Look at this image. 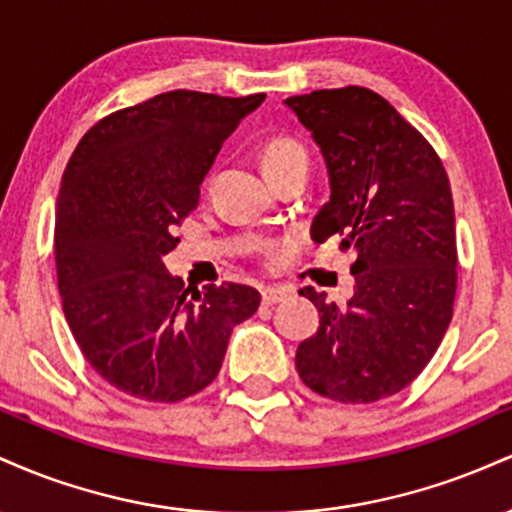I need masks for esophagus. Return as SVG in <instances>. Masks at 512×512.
Instances as JSON below:
<instances>
[{
	"mask_svg": "<svg viewBox=\"0 0 512 512\" xmlns=\"http://www.w3.org/2000/svg\"><path fill=\"white\" fill-rule=\"evenodd\" d=\"M286 298H289V291L276 289V286H269V289L262 291V303L264 305H276V303L286 301Z\"/></svg>",
	"mask_w": 512,
	"mask_h": 512,
	"instance_id": "esophagus-1",
	"label": "esophagus"
}]
</instances>
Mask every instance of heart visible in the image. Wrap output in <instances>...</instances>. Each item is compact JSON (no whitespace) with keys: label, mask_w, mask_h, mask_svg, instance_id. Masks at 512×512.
<instances>
[{"label":"heart","mask_w":512,"mask_h":512,"mask_svg":"<svg viewBox=\"0 0 512 512\" xmlns=\"http://www.w3.org/2000/svg\"><path fill=\"white\" fill-rule=\"evenodd\" d=\"M296 161H308V156H305L303 146L293 142V139H286V137L272 139V142L264 146L262 151V163H264V170H267V175L291 166V163Z\"/></svg>","instance_id":"heart-1"}]
</instances>
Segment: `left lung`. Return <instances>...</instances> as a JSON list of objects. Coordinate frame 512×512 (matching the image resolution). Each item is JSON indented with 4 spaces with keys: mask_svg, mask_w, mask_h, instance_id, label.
<instances>
[{
    "mask_svg": "<svg viewBox=\"0 0 512 512\" xmlns=\"http://www.w3.org/2000/svg\"><path fill=\"white\" fill-rule=\"evenodd\" d=\"M313 134L330 202L310 226L317 243L342 236L356 262L354 293L327 303L313 286L320 327L296 351L310 390L368 404L404 390L436 354L457 289L455 209L433 146L378 93L361 86L284 101Z\"/></svg>",
    "mask_w": 512,
    "mask_h": 512,
    "instance_id": "8db88e82",
    "label": "left lung"
}]
</instances>
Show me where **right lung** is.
I'll return each mask as SVG.
<instances>
[{
	"mask_svg": "<svg viewBox=\"0 0 512 512\" xmlns=\"http://www.w3.org/2000/svg\"><path fill=\"white\" fill-rule=\"evenodd\" d=\"M264 93L168 91L103 117L62 175L57 284L81 354L103 380L149 402H180L219 375L233 327L255 315L243 284L185 289L163 257L197 209L223 142Z\"/></svg>",
	"mask_w": 512,
	"mask_h": 512,
	"instance_id": "right-lung-1",
	"label": "right lung"
}]
</instances>
